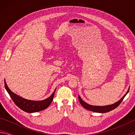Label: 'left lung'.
<instances>
[{
	"instance_id": "8db88e82",
	"label": "left lung",
	"mask_w": 135,
	"mask_h": 135,
	"mask_svg": "<svg viewBox=\"0 0 135 135\" xmlns=\"http://www.w3.org/2000/svg\"><path fill=\"white\" fill-rule=\"evenodd\" d=\"M129 89H128L127 92L123 96V98H122V99L120 100H118V102H115L114 104L112 105H106V106H93V105H90L86 103L85 102H84L83 100L81 99V98L80 97V96L79 95V100L80 102V103L81 104L82 106L83 107V108H84L86 109H88L89 111H92L93 112H96V113H107V112H109L110 111L113 110L114 109H115V108L119 105L121 104V102H122V100L124 99V97H126V95L127 94V93L129 92Z\"/></svg>"
}]
</instances>
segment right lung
Masks as SVG:
<instances>
[{
  "label": "right lung",
  "instance_id": "obj_1",
  "mask_svg": "<svg viewBox=\"0 0 135 135\" xmlns=\"http://www.w3.org/2000/svg\"><path fill=\"white\" fill-rule=\"evenodd\" d=\"M4 87H5L6 90H7L9 95L12 98V100L16 105L19 107L20 109H21L22 110L29 113H36V112L42 111L43 109L47 108L49 106V105L51 104L52 100H53L55 92L56 90H55L52 95L47 99L43 100L35 101V100L26 99L15 94L9 89L5 81H4Z\"/></svg>",
  "mask_w": 135,
  "mask_h": 135
}]
</instances>
